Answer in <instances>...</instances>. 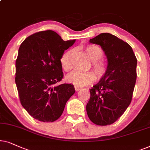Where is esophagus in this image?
Instances as JSON below:
<instances>
[{
    "label": "esophagus",
    "mask_w": 150,
    "mask_h": 150,
    "mask_svg": "<svg viewBox=\"0 0 150 150\" xmlns=\"http://www.w3.org/2000/svg\"><path fill=\"white\" fill-rule=\"evenodd\" d=\"M75 91H79L81 89V88L79 87V86H75Z\"/></svg>",
    "instance_id": "1"
}]
</instances>
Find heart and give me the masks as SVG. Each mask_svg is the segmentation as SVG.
<instances>
[{
    "label": "heart",
    "instance_id": "b5f03b06",
    "mask_svg": "<svg viewBox=\"0 0 150 150\" xmlns=\"http://www.w3.org/2000/svg\"><path fill=\"white\" fill-rule=\"evenodd\" d=\"M85 52L88 58L93 62V68L96 75L93 72H81L75 71L67 75V81L69 83L77 86H83L91 83L95 80V76L97 79H101L105 76L108 71V64L103 59V53L100 47L96 45H88L84 48ZM73 54V50H69L64 52L60 58L62 67L66 71H69L72 69L71 57Z\"/></svg>",
    "mask_w": 150,
    "mask_h": 150
}]
</instances>
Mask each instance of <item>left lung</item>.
Masks as SVG:
<instances>
[{"label":"left lung","mask_w":150,"mask_h":150,"mask_svg":"<svg viewBox=\"0 0 150 150\" xmlns=\"http://www.w3.org/2000/svg\"><path fill=\"white\" fill-rule=\"evenodd\" d=\"M89 42L100 45L104 51L108 71L90 89L86 112L95 124L110 125L130 104L137 79V59L128 44L110 33H101Z\"/></svg>","instance_id":"1"}]
</instances>
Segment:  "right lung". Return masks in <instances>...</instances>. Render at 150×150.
<instances>
[{
    "label": "right lung",
    "instance_id": "obj_1",
    "mask_svg": "<svg viewBox=\"0 0 150 150\" xmlns=\"http://www.w3.org/2000/svg\"><path fill=\"white\" fill-rule=\"evenodd\" d=\"M75 42L64 41L56 32L47 30L27 37L20 46L16 84L22 105L37 120L56 121L75 93L73 85L57 84L64 76L62 55Z\"/></svg>",
    "mask_w": 150,
    "mask_h": 150
}]
</instances>
